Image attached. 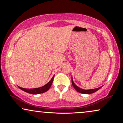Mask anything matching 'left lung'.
Listing matches in <instances>:
<instances>
[{
	"instance_id": "obj_1",
	"label": "left lung",
	"mask_w": 123,
	"mask_h": 123,
	"mask_svg": "<svg viewBox=\"0 0 123 123\" xmlns=\"http://www.w3.org/2000/svg\"><path fill=\"white\" fill-rule=\"evenodd\" d=\"M72 86L73 87H74V88L75 89L76 91L77 92L81 93V94H92V93H94L96 92L97 91H98V90H99L101 87H103V86H101V87H98V88H94V89H90V90H84V89L80 88L78 86H77L74 84V81H73V79H72Z\"/></svg>"
}]
</instances>
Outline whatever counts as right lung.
<instances>
[{
    "mask_svg": "<svg viewBox=\"0 0 123 123\" xmlns=\"http://www.w3.org/2000/svg\"><path fill=\"white\" fill-rule=\"evenodd\" d=\"M54 77V75L53 76V77L51 78L50 81L48 82L47 84H45L44 86H42V87H39V88H22L18 86L19 88L21 90H22V91H25V92L29 93V94H42V93L45 92L46 91H48L49 90V88H50L51 86L52 83H53Z\"/></svg>",
    "mask_w": 123,
    "mask_h": 123,
    "instance_id": "add662e5",
    "label": "right lung"
}]
</instances>
